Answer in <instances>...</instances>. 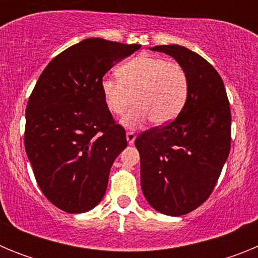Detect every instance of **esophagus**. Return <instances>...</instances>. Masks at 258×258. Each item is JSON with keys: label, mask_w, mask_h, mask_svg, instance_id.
Returning <instances> with one entry per match:
<instances>
[{"label": "esophagus", "mask_w": 258, "mask_h": 258, "mask_svg": "<svg viewBox=\"0 0 258 258\" xmlns=\"http://www.w3.org/2000/svg\"><path fill=\"white\" fill-rule=\"evenodd\" d=\"M136 133L134 132H126V141L129 145H133L134 141H136Z\"/></svg>", "instance_id": "1"}]
</instances>
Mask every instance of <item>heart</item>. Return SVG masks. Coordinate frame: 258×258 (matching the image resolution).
<instances>
[{
	"instance_id": "heart-1",
	"label": "heart",
	"mask_w": 258,
	"mask_h": 258,
	"mask_svg": "<svg viewBox=\"0 0 258 258\" xmlns=\"http://www.w3.org/2000/svg\"><path fill=\"white\" fill-rule=\"evenodd\" d=\"M117 75L118 79L104 77L101 90L107 108L115 115H121L136 97L138 104L121 118L126 127H138L149 120L169 124L186 103L187 76L175 61L143 54L120 66Z\"/></svg>"
}]
</instances>
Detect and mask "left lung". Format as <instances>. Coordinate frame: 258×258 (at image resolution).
I'll list each match as a JSON object with an SVG mask.
<instances>
[{
	"instance_id": "left-lung-1",
	"label": "left lung",
	"mask_w": 258,
	"mask_h": 258,
	"mask_svg": "<svg viewBox=\"0 0 258 258\" xmlns=\"http://www.w3.org/2000/svg\"><path fill=\"white\" fill-rule=\"evenodd\" d=\"M150 50L174 58L186 72L188 93L175 120L137 137L141 187L157 212L182 216L208 199L229 157L230 104L221 76L199 54L179 45Z\"/></svg>"
}]
</instances>
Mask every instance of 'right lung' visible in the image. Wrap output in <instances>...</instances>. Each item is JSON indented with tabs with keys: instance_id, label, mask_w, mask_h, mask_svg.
Instances as JSON below:
<instances>
[{
	"instance_id": "1",
	"label": "right lung",
	"mask_w": 258,
	"mask_h": 258,
	"mask_svg": "<svg viewBox=\"0 0 258 258\" xmlns=\"http://www.w3.org/2000/svg\"><path fill=\"white\" fill-rule=\"evenodd\" d=\"M140 47L86 38L56 55L38 77L27 104L24 145L41 191L61 211L84 213L103 199L126 137L104 103L101 83Z\"/></svg>"
}]
</instances>
